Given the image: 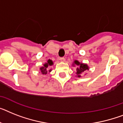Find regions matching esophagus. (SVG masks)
I'll return each instance as SVG.
<instances>
[{
	"instance_id": "esophagus-1",
	"label": "esophagus",
	"mask_w": 123,
	"mask_h": 123,
	"mask_svg": "<svg viewBox=\"0 0 123 123\" xmlns=\"http://www.w3.org/2000/svg\"><path fill=\"white\" fill-rule=\"evenodd\" d=\"M60 61H61V62H64L65 58L64 57H61V58H60Z\"/></svg>"
}]
</instances>
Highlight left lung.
I'll list each match as a JSON object with an SVG mask.
<instances>
[{
  "mask_svg": "<svg viewBox=\"0 0 123 123\" xmlns=\"http://www.w3.org/2000/svg\"><path fill=\"white\" fill-rule=\"evenodd\" d=\"M76 65L77 66V69H76V74H77V77H81V74L85 72L86 71L89 70V67L87 64L79 62L78 61L75 60L73 62V66Z\"/></svg>",
  "mask_w": 123,
  "mask_h": 123,
  "instance_id": "8db88e82",
  "label": "left lung"
}]
</instances>
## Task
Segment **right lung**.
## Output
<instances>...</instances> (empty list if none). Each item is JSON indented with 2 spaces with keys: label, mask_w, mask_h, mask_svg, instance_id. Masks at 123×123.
<instances>
[{
  "label": "right lung",
  "mask_w": 123,
  "mask_h": 123,
  "mask_svg": "<svg viewBox=\"0 0 123 123\" xmlns=\"http://www.w3.org/2000/svg\"><path fill=\"white\" fill-rule=\"evenodd\" d=\"M52 65H53V62H52V61H51L50 59H49L47 61V62L46 63H45L43 65V66L41 67V68H40V71H41L42 74H47L48 71H49V72L51 71V69L49 70V66H52Z\"/></svg>",
  "instance_id": "1"
}]
</instances>
